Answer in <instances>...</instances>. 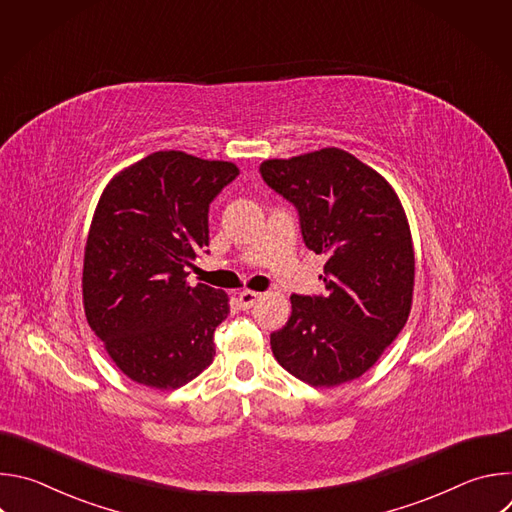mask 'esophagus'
<instances>
[{
  "instance_id": "1",
  "label": "esophagus",
  "mask_w": 512,
  "mask_h": 512,
  "mask_svg": "<svg viewBox=\"0 0 512 512\" xmlns=\"http://www.w3.org/2000/svg\"><path fill=\"white\" fill-rule=\"evenodd\" d=\"M257 300H261V294H259V291H251V289H245V291H241V294H239V302H241L243 310H249V308H253Z\"/></svg>"
}]
</instances>
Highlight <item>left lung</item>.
<instances>
[{
	"label": "left lung",
	"mask_w": 512,
	"mask_h": 512,
	"mask_svg": "<svg viewBox=\"0 0 512 512\" xmlns=\"http://www.w3.org/2000/svg\"><path fill=\"white\" fill-rule=\"evenodd\" d=\"M263 180L300 212L302 237L326 253V296H291L287 324L271 334L281 367L312 387L367 373L403 330L415 285L407 214L371 166L340 148L265 160Z\"/></svg>",
	"instance_id": "obj_1"
}]
</instances>
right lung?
Here are the masks:
<instances>
[{"label": "right lung", "mask_w": 512, "mask_h": 512, "mask_svg": "<svg viewBox=\"0 0 512 512\" xmlns=\"http://www.w3.org/2000/svg\"><path fill=\"white\" fill-rule=\"evenodd\" d=\"M239 176L233 162L154 152L117 172L95 208L83 261V306L115 367L170 391L214 358L229 296L190 285L186 267L208 247V204Z\"/></svg>", "instance_id": "1"}]
</instances>
